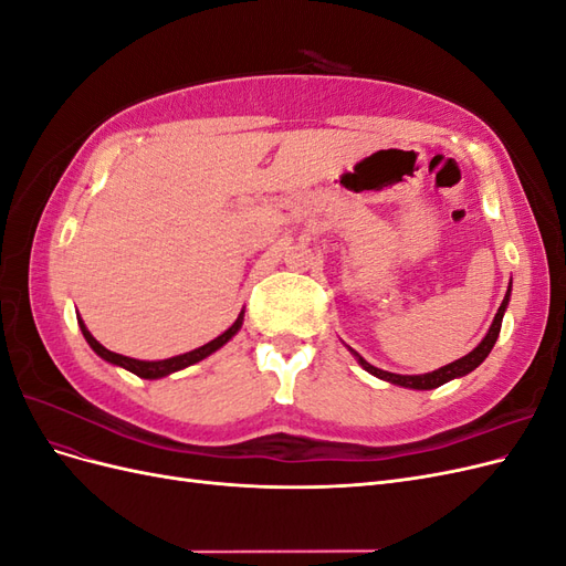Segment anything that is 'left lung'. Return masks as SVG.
Here are the masks:
<instances>
[{
    "instance_id": "8db88e82",
    "label": "left lung",
    "mask_w": 566,
    "mask_h": 566,
    "mask_svg": "<svg viewBox=\"0 0 566 566\" xmlns=\"http://www.w3.org/2000/svg\"><path fill=\"white\" fill-rule=\"evenodd\" d=\"M507 302H510V290L505 293V300H503V304L499 306V314H495V318H493V323H491V328H489V333H486V337L479 342V347H474L468 356H462V358H458V361H453V364H449V366H443V368H439V370H432V373H424V375H397V373H387V370H380V368H375V366H370L366 358L361 356V354H356V358H358V364H361L368 373H373L375 378H382V380H387V382H391V385H401V387H408V389H434V387H441L443 382H449V380H453V378H462V375H468L470 370H474L479 364L484 361V358L489 356V352L493 349V345H495V339H499V333H501V323H503V314H505V310H507Z\"/></svg>"
}]
</instances>
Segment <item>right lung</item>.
<instances>
[{
	"label": "right lung",
	"mask_w": 566,
	"mask_h": 566,
	"mask_svg": "<svg viewBox=\"0 0 566 566\" xmlns=\"http://www.w3.org/2000/svg\"><path fill=\"white\" fill-rule=\"evenodd\" d=\"M77 323H80V328H82L84 339L90 342V347H92L101 358H106L108 364L123 366V368H127L129 373L139 375V378H146V380H158V378H165V375H169V373L181 370V368L191 366V364H198V361H202L205 356H210V354H212V352H217L219 347H224L227 342L238 333V328H241V325H243V312L238 314L235 323L231 325L229 331H224V333H221L219 337H214L212 342H208V345H202V347H198V349H193V352H186V354L172 356V358H165V361H139V358H129V356H123V354H115V352L106 349L104 345H98V342L92 337V333H90L87 328H84L82 318H77Z\"/></svg>",
	"instance_id": "1"
}]
</instances>
